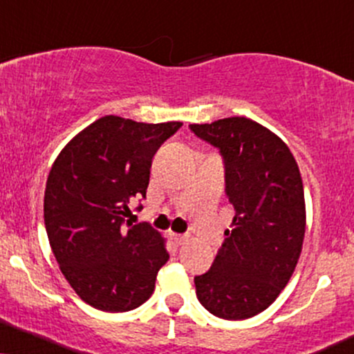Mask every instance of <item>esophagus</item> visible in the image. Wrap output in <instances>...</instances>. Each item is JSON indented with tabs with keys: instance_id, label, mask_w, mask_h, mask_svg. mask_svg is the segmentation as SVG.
Masks as SVG:
<instances>
[{
	"instance_id": "obj_1",
	"label": "esophagus",
	"mask_w": 354,
	"mask_h": 354,
	"mask_svg": "<svg viewBox=\"0 0 354 354\" xmlns=\"http://www.w3.org/2000/svg\"><path fill=\"white\" fill-rule=\"evenodd\" d=\"M171 237H173V241L176 242V244H185L186 241H188V236H183V234H171Z\"/></svg>"
}]
</instances>
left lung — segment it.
Instances as JSON below:
<instances>
[{"label": "left lung", "mask_w": 354, "mask_h": 354, "mask_svg": "<svg viewBox=\"0 0 354 354\" xmlns=\"http://www.w3.org/2000/svg\"><path fill=\"white\" fill-rule=\"evenodd\" d=\"M189 129L219 150L236 211L211 269L194 277L196 295L214 317L245 320L279 297L299 262L305 236L299 165L279 136L245 117Z\"/></svg>", "instance_id": "left-lung-1"}]
</instances>
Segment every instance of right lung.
Wrapping results in <instances>:
<instances>
[{"mask_svg": "<svg viewBox=\"0 0 354 354\" xmlns=\"http://www.w3.org/2000/svg\"><path fill=\"white\" fill-rule=\"evenodd\" d=\"M181 125L107 115L74 136L50 168L44 193L50 249L93 308L129 312L155 290L169 259L165 239L148 223L131 225L125 218L131 199L147 198L155 153Z\"/></svg>", "mask_w": 354, "mask_h": 354, "instance_id": "right-lung-1", "label": "right lung"}]
</instances>
